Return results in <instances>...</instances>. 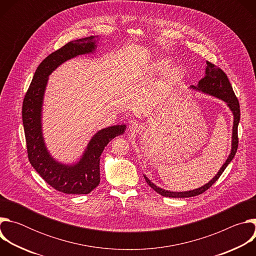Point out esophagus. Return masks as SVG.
Masks as SVG:
<instances>
[{
  "label": "esophagus",
  "mask_w": 256,
  "mask_h": 256,
  "mask_svg": "<svg viewBox=\"0 0 256 256\" xmlns=\"http://www.w3.org/2000/svg\"><path fill=\"white\" fill-rule=\"evenodd\" d=\"M140 124L138 122H132L130 124V130L132 132H138L140 130Z\"/></svg>",
  "instance_id": "esophagus-1"
}]
</instances>
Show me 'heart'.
Instances as JSON below:
<instances>
[{
  "instance_id": "heart-1",
  "label": "heart",
  "mask_w": 256,
  "mask_h": 256,
  "mask_svg": "<svg viewBox=\"0 0 256 256\" xmlns=\"http://www.w3.org/2000/svg\"><path fill=\"white\" fill-rule=\"evenodd\" d=\"M173 62L168 58H160L154 60L151 66L150 70L154 74L165 75L169 72L168 78L171 81H177L182 77V70L180 68H172Z\"/></svg>"
}]
</instances>
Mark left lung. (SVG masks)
Instances as JSON below:
<instances>
[{
	"mask_svg": "<svg viewBox=\"0 0 256 256\" xmlns=\"http://www.w3.org/2000/svg\"><path fill=\"white\" fill-rule=\"evenodd\" d=\"M192 88L194 89H198L200 91H202L204 93L216 96L218 98L222 99L223 101H225L229 108L231 109V112L234 114V126H233V136H232V150L231 153L228 157V159L226 160L225 164L222 166V168L220 169V171L218 172V174L208 182V184H204V186L190 190V192H169V190H162L158 186H156L154 184L146 177V181L147 184L151 186V188H153L157 194H161L162 196H167V198H192V196H200L202 194H204L206 190H208L214 182L218 179L222 175V173L224 172V170L226 169V167L229 165V163L233 160L237 149H238V124H239V120H240V105H239V101L233 91V88L231 86V83L227 77V75L225 74V72L223 70H221L218 66H216V64H212L210 62L206 60V76L198 82V87L192 86Z\"/></svg>",
	"mask_w": 256,
	"mask_h": 256,
	"instance_id": "1",
	"label": "left lung"
}]
</instances>
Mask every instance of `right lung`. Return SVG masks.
Listing matches in <instances>:
<instances>
[{"label":"right lung","instance_id":"right-lung-1","mask_svg":"<svg viewBox=\"0 0 256 256\" xmlns=\"http://www.w3.org/2000/svg\"><path fill=\"white\" fill-rule=\"evenodd\" d=\"M94 36L72 40L48 56L35 70L22 105V120L28 159L42 179L58 192L68 194H90L100 182V156L106 144L124 134L126 126H114L99 130L88 144L81 160L75 165H64L48 154L42 132V99L50 72L64 62L79 54L92 52Z\"/></svg>","mask_w":256,"mask_h":256}]
</instances>
